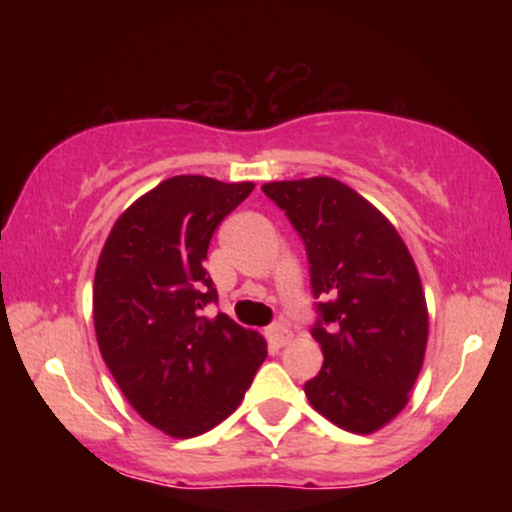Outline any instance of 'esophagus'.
Instances as JSON below:
<instances>
[{"mask_svg":"<svg viewBox=\"0 0 512 512\" xmlns=\"http://www.w3.org/2000/svg\"><path fill=\"white\" fill-rule=\"evenodd\" d=\"M267 339H269V344L284 346V344L291 339L289 327H286V325H272V327H269V330H267Z\"/></svg>","mask_w":512,"mask_h":512,"instance_id":"esophagus-1","label":"esophagus"}]
</instances>
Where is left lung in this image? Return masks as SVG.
<instances>
[{
    "label": "left lung",
    "mask_w": 512,
    "mask_h": 512,
    "mask_svg": "<svg viewBox=\"0 0 512 512\" xmlns=\"http://www.w3.org/2000/svg\"><path fill=\"white\" fill-rule=\"evenodd\" d=\"M303 238L320 320V373L305 397L332 424L375 433L407 407L424 366L428 308L397 228L368 199L327 178L262 185Z\"/></svg>",
    "instance_id": "left-lung-1"
}]
</instances>
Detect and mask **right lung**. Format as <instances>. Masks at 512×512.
I'll list each match as a JSON object with an SVG mask.
<instances>
[{
    "label": "right lung",
    "mask_w": 512,
    "mask_h": 512,
    "mask_svg": "<svg viewBox=\"0 0 512 512\" xmlns=\"http://www.w3.org/2000/svg\"><path fill=\"white\" fill-rule=\"evenodd\" d=\"M255 190L204 175L163 180L122 211L93 279V325L105 366L134 411L173 438L219 426L243 402L267 342L216 301L209 240Z\"/></svg>",
    "instance_id": "obj_1"
}]
</instances>
